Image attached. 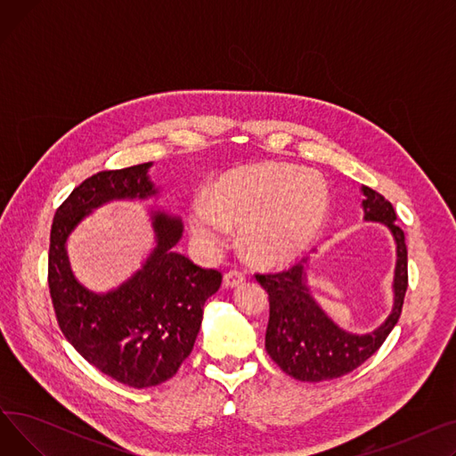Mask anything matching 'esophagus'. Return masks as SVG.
<instances>
[{
    "label": "esophagus",
    "mask_w": 456,
    "mask_h": 456,
    "mask_svg": "<svg viewBox=\"0 0 456 456\" xmlns=\"http://www.w3.org/2000/svg\"><path fill=\"white\" fill-rule=\"evenodd\" d=\"M244 281H246L244 273L238 272V270H231L224 277V284L227 286V289H236V286H240Z\"/></svg>",
    "instance_id": "1"
}]
</instances>
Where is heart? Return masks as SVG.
<instances>
[{
    "mask_svg": "<svg viewBox=\"0 0 456 456\" xmlns=\"http://www.w3.org/2000/svg\"><path fill=\"white\" fill-rule=\"evenodd\" d=\"M329 208L325 181L289 164H253L220 177L190 207L196 240L214 251L242 225V242L265 265L297 258L320 234Z\"/></svg>",
    "mask_w": 456,
    "mask_h": 456,
    "instance_id": "1",
    "label": "heart"
}]
</instances>
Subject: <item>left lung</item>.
Here are the masks:
<instances>
[{
    "label": "left lung",
    "instance_id": "8db88e82",
    "mask_svg": "<svg viewBox=\"0 0 456 456\" xmlns=\"http://www.w3.org/2000/svg\"><path fill=\"white\" fill-rule=\"evenodd\" d=\"M362 210L366 222L385 224L395 242L394 306L388 318L375 330L353 334L334 323L310 296L306 284V260L279 273L256 275L270 299L266 351L272 361L290 377L306 382L338 379L361 364L387 340L395 327L409 286L404 232L395 225V210L375 190L362 186Z\"/></svg>",
    "mask_w": 456,
    "mask_h": 456
}]
</instances>
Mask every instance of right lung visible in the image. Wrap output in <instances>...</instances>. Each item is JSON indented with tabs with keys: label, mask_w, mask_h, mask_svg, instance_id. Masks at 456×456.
<instances>
[{
	"label": "right lung",
	"mask_w": 456,
	"mask_h": 456,
	"mask_svg": "<svg viewBox=\"0 0 456 456\" xmlns=\"http://www.w3.org/2000/svg\"><path fill=\"white\" fill-rule=\"evenodd\" d=\"M151 166L100 172L74 188L55 212L47 258V282L66 340L94 368L133 388L162 385L177 373L194 349L205 301L222 284L220 272L174 251L183 222L164 210H151L153 251L118 289L92 292L71 272L66 253L71 231L109 201L157 196Z\"/></svg>",
	"instance_id": "right-lung-1"
}]
</instances>
